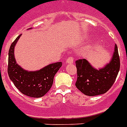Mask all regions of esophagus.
Listing matches in <instances>:
<instances>
[{"label": "esophagus", "mask_w": 127, "mask_h": 127, "mask_svg": "<svg viewBox=\"0 0 127 127\" xmlns=\"http://www.w3.org/2000/svg\"><path fill=\"white\" fill-rule=\"evenodd\" d=\"M73 62H74V59L73 57H69V58L66 59V63L73 64Z\"/></svg>", "instance_id": "34e87169"}]
</instances>
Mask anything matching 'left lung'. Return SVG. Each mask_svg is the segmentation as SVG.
Here are the masks:
<instances>
[{
    "label": "left lung",
    "instance_id": "1",
    "mask_svg": "<svg viewBox=\"0 0 127 127\" xmlns=\"http://www.w3.org/2000/svg\"><path fill=\"white\" fill-rule=\"evenodd\" d=\"M75 64L77 71L75 85L78 90L88 96L105 94L112 86L120 70L117 46H114L110 62L102 68H95L85 59H79Z\"/></svg>",
    "mask_w": 127,
    "mask_h": 127
}]
</instances>
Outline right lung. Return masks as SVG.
Masks as SVG:
<instances>
[{"instance_id": "add662e5", "label": "right lung", "mask_w": 127, "mask_h": 127, "mask_svg": "<svg viewBox=\"0 0 127 127\" xmlns=\"http://www.w3.org/2000/svg\"><path fill=\"white\" fill-rule=\"evenodd\" d=\"M31 28L28 30H31ZM21 34L14 41L8 51V74L14 85L23 94L32 97L44 96L51 88L55 74L62 66V62L50 64L40 70L29 71L16 62L14 50Z\"/></svg>"}]
</instances>
